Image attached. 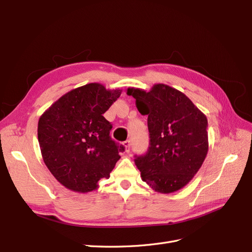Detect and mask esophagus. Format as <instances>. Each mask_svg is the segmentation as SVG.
Segmentation results:
<instances>
[{
    "instance_id": "34e87169",
    "label": "esophagus",
    "mask_w": 252,
    "mask_h": 252,
    "mask_svg": "<svg viewBox=\"0 0 252 252\" xmlns=\"http://www.w3.org/2000/svg\"><path fill=\"white\" fill-rule=\"evenodd\" d=\"M123 145H124V146H125V150L128 152L129 151V149H130V141H129V140H127V141H125L124 143H123Z\"/></svg>"
}]
</instances>
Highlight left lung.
Segmentation results:
<instances>
[{
	"mask_svg": "<svg viewBox=\"0 0 252 252\" xmlns=\"http://www.w3.org/2000/svg\"><path fill=\"white\" fill-rule=\"evenodd\" d=\"M127 94L148 116L150 146L134 159L143 182L159 193L178 191L193 179L207 156V118L188 96L165 84L149 91L131 87Z\"/></svg>",
	"mask_w": 252,
	"mask_h": 252,
	"instance_id": "obj_1",
	"label": "left lung"
}]
</instances>
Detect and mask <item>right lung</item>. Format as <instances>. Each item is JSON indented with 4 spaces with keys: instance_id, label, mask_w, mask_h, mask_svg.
<instances>
[{
    "instance_id": "right-lung-1",
    "label": "right lung",
    "mask_w": 252,
    "mask_h": 252,
    "mask_svg": "<svg viewBox=\"0 0 252 252\" xmlns=\"http://www.w3.org/2000/svg\"><path fill=\"white\" fill-rule=\"evenodd\" d=\"M122 94L100 83L70 90L45 111L37 124L43 161L61 184L86 193L108 179L124 147L111 140L103 114Z\"/></svg>"
}]
</instances>
